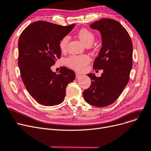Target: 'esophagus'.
I'll list each match as a JSON object with an SVG mask.
<instances>
[{"instance_id": "1", "label": "esophagus", "mask_w": 151, "mask_h": 151, "mask_svg": "<svg viewBox=\"0 0 151 151\" xmlns=\"http://www.w3.org/2000/svg\"><path fill=\"white\" fill-rule=\"evenodd\" d=\"M83 75L81 74V73H76V78H80V77H81Z\"/></svg>"}]
</instances>
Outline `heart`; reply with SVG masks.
<instances>
[{
  "mask_svg": "<svg viewBox=\"0 0 151 151\" xmlns=\"http://www.w3.org/2000/svg\"><path fill=\"white\" fill-rule=\"evenodd\" d=\"M78 37L80 41L86 45L92 44L94 40V34L87 29H81L78 32ZM68 40V36H65L61 39L59 42L60 50L64 51L65 50ZM89 62V58L86 55H71L66 60V63L68 66L78 71L82 70Z\"/></svg>",
  "mask_w": 151,
  "mask_h": 151,
  "instance_id": "obj_1",
  "label": "heart"
}]
</instances>
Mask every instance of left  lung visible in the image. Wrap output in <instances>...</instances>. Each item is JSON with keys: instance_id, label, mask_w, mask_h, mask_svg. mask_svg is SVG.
<instances>
[{"instance_id": "obj_1", "label": "left lung", "mask_w": 151, "mask_h": 151, "mask_svg": "<svg viewBox=\"0 0 151 151\" xmlns=\"http://www.w3.org/2000/svg\"><path fill=\"white\" fill-rule=\"evenodd\" d=\"M89 27L99 31L102 47L95 58L93 68L103 70L100 77L94 73L90 87L84 90V100L91 106L103 107L114 103L129 81L132 68L133 45L129 34L118 22L102 18Z\"/></svg>"}]
</instances>
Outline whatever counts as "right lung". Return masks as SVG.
Segmentation results:
<instances>
[{"instance_id":"1","label":"right lung","mask_w":151,"mask_h":151,"mask_svg":"<svg viewBox=\"0 0 151 151\" xmlns=\"http://www.w3.org/2000/svg\"><path fill=\"white\" fill-rule=\"evenodd\" d=\"M67 27L38 21L26 28L18 39V66L28 93L39 104L54 106L61 104L68 84L75 79V72L61 67L59 73L50 67L60 58L59 42L73 29Z\"/></svg>"}]
</instances>
